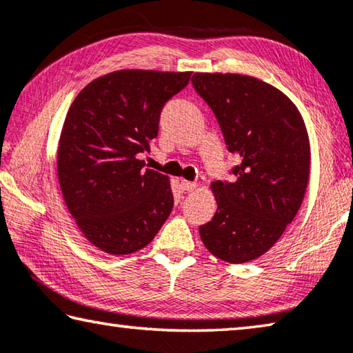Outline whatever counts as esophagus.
Instances as JSON below:
<instances>
[{"instance_id":"34e87169","label":"esophagus","mask_w":353,"mask_h":353,"mask_svg":"<svg viewBox=\"0 0 353 353\" xmlns=\"http://www.w3.org/2000/svg\"><path fill=\"white\" fill-rule=\"evenodd\" d=\"M196 187H198L196 182H192V181H182L181 182V188L183 190V192H193V190Z\"/></svg>"}]
</instances>
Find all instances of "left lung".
<instances>
[{
	"instance_id": "1",
	"label": "left lung",
	"mask_w": 353,
	"mask_h": 353,
	"mask_svg": "<svg viewBox=\"0 0 353 353\" xmlns=\"http://www.w3.org/2000/svg\"><path fill=\"white\" fill-rule=\"evenodd\" d=\"M216 116L228 150L240 159L234 182H212V221L199 228L218 259L243 264L275 245L303 203L311 146L303 117L278 88L243 74L192 77Z\"/></svg>"
}]
</instances>
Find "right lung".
Returning a JSON list of instances; mask_svg holds the SVG:
<instances>
[{
	"label": "right lung",
	"instance_id": "right-lung-1",
	"mask_svg": "<svg viewBox=\"0 0 353 353\" xmlns=\"http://www.w3.org/2000/svg\"><path fill=\"white\" fill-rule=\"evenodd\" d=\"M192 72L122 69L81 89L67 111L58 143V181L80 232L113 256L135 253L170 216V177L144 170L163 105Z\"/></svg>",
	"mask_w": 353,
	"mask_h": 353
}]
</instances>
